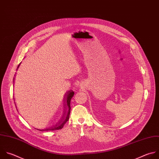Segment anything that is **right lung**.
I'll use <instances>...</instances> for the list:
<instances>
[{"instance_id":"obj_1","label":"right lung","mask_w":159,"mask_h":159,"mask_svg":"<svg viewBox=\"0 0 159 159\" xmlns=\"http://www.w3.org/2000/svg\"><path fill=\"white\" fill-rule=\"evenodd\" d=\"M20 63L17 67V69L19 68ZM74 92L73 90H70L66 94V100H65V105H64V114L62 115V117L61 119L58 121L57 122H54V124H51L50 125L42 129H37L40 131H48V130H57L59 129H62L66 123L69 120V116L70 113V100L72 97L74 96ZM16 104V103H15Z\"/></svg>"}]
</instances>
